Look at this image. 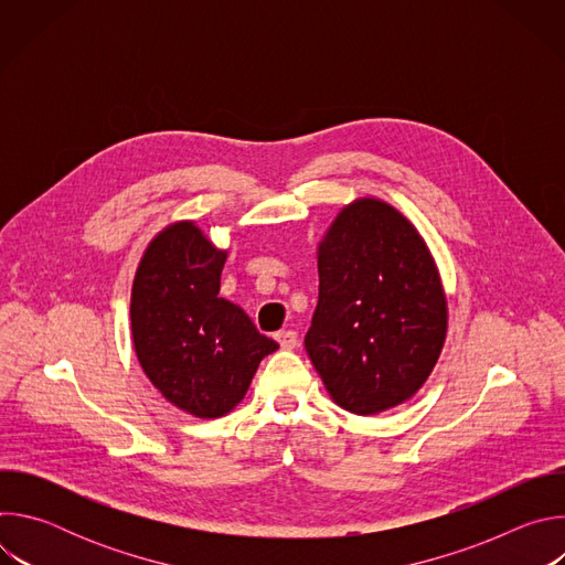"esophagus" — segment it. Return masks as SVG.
<instances>
[{
  "label": "esophagus",
  "instance_id": "esophagus-1",
  "mask_svg": "<svg viewBox=\"0 0 565 565\" xmlns=\"http://www.w3.org/2000/svg\"><path fill=\"white\" fill-rule=\"evenodd\" d=\"M277 342H279L281 349L290 351V349H295V347L299 344V338H297L295 331H279V333H277Z\"/></svg>",
  "mask_w": 565,
  "mask_h": 565
}]
</instances>
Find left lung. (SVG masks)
<instances>
[{
	"instance_id": "1",
	"label": "left lung",
	"mask_w": 565,
	"mask_h": 565,
	"mask_svg": "<svg viewBox=\"0 0 565 565\" xmlns=\"http://www.w3.org/2000/svg\"><path fill=\"white\" fill-rule=\"evenodd\" d=\"M317 270L303 344L335 405L375 416L414 397L447 335V297L414 223L380 199H358L319 241Z\"/></svg>"
}]
</instances>
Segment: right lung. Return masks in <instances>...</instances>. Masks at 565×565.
Masks as SVG:
<instances>
[{
    "label": "right lung",
    "mask_w": 565,
    "mask_h": 565,
    "mask_svg": "<svg viewBox=\"0 0 565 565\" xmlns=\"http://www.w3.org/2000/svg\"><path fill=\"white\" fill-rule=\"evenodd\" d=\"M225 257L194 221H179L151 238L131 286L136 358L163 397L196 418L232 412L279 349L218 297Z\"/></svg>",
    "instance_id": "obj_1"
}]
</instances>
